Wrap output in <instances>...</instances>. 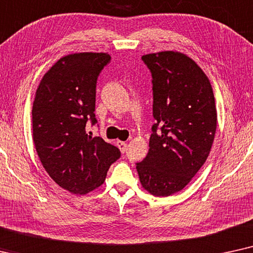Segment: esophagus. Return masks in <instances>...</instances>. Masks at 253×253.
I'll use <instances>...</instances> for the list:
<instances>
[{
	"label": "esophagus",
	"mask_w": 253,
	"mask_h": 253,
	"mask_svg": "<svg viewBox=\"0 0 253 253\" xmlns=\"http://www.w3.org/2000/svg\"><path fill=\"white\" fill-rule=\"evenodd\" d=\"M117 146L120 149L121 153H125L127 149V143L124 142V141H117Z\"/></svg>",
	"instance_id": "34e87169"
}]
</instances>
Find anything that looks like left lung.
<instances>
[{"mask_svg":"<svg viewBox=\"0 0 253 253\" xmlns=\"http://www.w3.org/2000/svg\"><path fill=\"white\" fill-rule=\"evenodd\" d=\"M153 77L149 151L136 163L142 187L168 197L190 183L210 155L216 130V107L203 69L179 52L142 56Z\"/></svg>","mask_w":253,"mask_h":253,"instance_id":"left-lung-1","label":"left lung"}]
</instances>
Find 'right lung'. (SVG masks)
<instances>
[{
  "instance_id": "obj_1",
  "label": "right lung",
  "mask_w": 253,
  "mask_h": 253,
  "mask_svg": "<svg viewBox=\"0 0 253 253\" xmlns=\"http://www.w3.org/2000/svg\"><path fill=\"white\" fill-rule=\"evenodd\" d=\"M107 53L63 56L40 81L32 107L33 141L49 177L74 194L99 187L120 150L86 133L97 124L96 84L109 65Z\"/></svg>"
}]
</instances>
